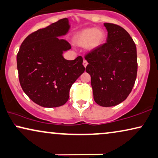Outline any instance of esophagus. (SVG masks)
<instances>
[{"mask_svg":"<svg viewBox=\"0 0 158 158\" xmlns=\"http://www.w3.org/2000/svg\"><path fill=\"white\" fill-rule=\"evenodd\" d=\"M83 66L84 67H86L87 65H88V61L85 60V59H83Z\"/></svg>","mask_w":158,"mask_h":158,"instance_id":"obj_1","label":"esophagus"}]
</instances>
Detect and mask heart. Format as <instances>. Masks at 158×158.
I'll return each mask as SVG.
<instances>
[{
  "label": "heart",
  "instance_id": "b5f03b06",
  "mask_svg": "<svg viewBox=\"0 0 158 158\" xmlns=\"http://www.w3.org/2000/svg\"><path fill=\"white\" fill-rule=\"evenodd\" d=\"M105 32L101 29L87 28L78 32L74 38V42L79 46L86 44L87 48L93 49L97 48L103 42Z\"/></svg>",
  "mask_w": 158,
  "mask_h": 158
}]
</instances>
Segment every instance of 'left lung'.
I'll list each match as a JSON object with an SVG mask.
<instances>
[{
    "label": "left lung",
    "mask_w": 158,
    "mask_h": 158,
    "mask_svg": "<svg viewBox=\"0 0 158 158\" xmlns=\"http://www.w3.org/2000/svg\"><path fill=\"white\" fill-rule=\"evenodd\" d=\"M106 42L85 56V71L91 75L94 99L102 106L123 102L131 92L137 75L136 44L122 27L104 23Z\"/></svg>",
    "instance_id": "obj_1"
}]
</instances>
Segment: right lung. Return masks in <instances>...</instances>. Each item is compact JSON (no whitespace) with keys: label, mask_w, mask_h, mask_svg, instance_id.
Masks as SVG:
<instances>
[{"label":"right lung","mask_w":158,"mask_h":158,"mask_svg":"<svg viewBox=\"0 0 158 158\" xmlns=\"http://www.w3.org/2000/svg\"><path fill=\"white\" fill-rule=\"evenodd\" d=\"M69 28L67 18L38 30L24 39L16 56L19 80L27 97L44 107H57L67 102L69 90L83 74V57L66 60L64 51L71 48L64 39Z\"/></svg>","instance_id":"1"}]
</instances>
